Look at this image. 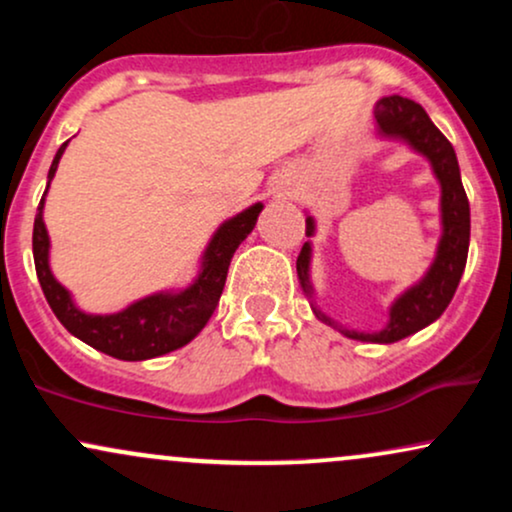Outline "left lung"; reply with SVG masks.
<instances>
[{
    "instance_id": "left-lung-1",
    "label": "left lung",
    "mask_w": 512,
    "mask_h": 512,
    "mask_svg": "<svg viewBox=\"0 0 512 512\" xmlns=\"http://www.w3.org/2000/svg\"><path fill=\"white\" fill-rule=\"evenodd\" d=\"M375 120H378L380 132L385 137H402L421 151L428 161H431L433 173L440 180L443 187V199H440V209H443V238H440L438 255L433 267L414 289L404 293L399 301L392 305L390 322L383 332L375 334H361L349 332L344 327L334 325L325 315L317 313L322 322L337 327L339 332L351 339H361V342H375V344H392L399 339L409 337V334L424 330L431 325L436 317L443 315L448 303L455 296L457 284H460L464 264H467V250H469V199L464 192L460 180V166H457V156L452 144L445 139V134L433 125L431 117L419 103L409 101L402 96H390L378 101L375 105ZM315 226L313 219H305V236H313ZM308 264H310V245L305 243L301 248V255L296 260L298 279L305 293H310L308 284Z\"/></svg>"
}]
</instances>
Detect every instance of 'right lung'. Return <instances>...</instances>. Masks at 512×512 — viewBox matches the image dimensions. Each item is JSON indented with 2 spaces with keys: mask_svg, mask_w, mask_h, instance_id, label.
I'll return each instance as SVG.
<instances>
[{
  "mask_svg": "<svg viewBox=\"0 0 512 512\" xmlns=\"http://www.w3.org/2000/svg\"><path fill=\"white\" fill-rule=\"evenodd\" d=\"M64 146L67 142L60 146L55 161H52L48 173L50 180L64 154ZM43 202L45 195L40 199L33 223V260L40 289L48 298L52 313L74 337L103 354L120 358V361H146V358L170 354L202 332V327L207 325L211 313L219 305L233 252L248 238L262 211V204H255L223 223L216 236L211 238L209 248L204 252L202 274L197 276L190 289L175 293V296L173 293H156V296L142 298L115 315H86L74 308L67 289L57 284L48 267L50 240L43 223Z\"/></svg>",
  "mask_w": 512,
  "mask_h": 512,
  "instance_id": "obj_1",
  "label": "right lung"
}]
</instances>
